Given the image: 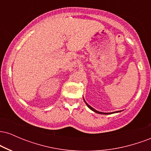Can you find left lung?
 Returning a JSON list of instances; mask_svg holds the SVG:
<instances>
[{
  "label": "left lung",
  "mask_w": 151,
  "mask_h": 151,
  "mask_svg": "<svg viewBox=\"0 0 151 151\" xmlns=\"http://www.w3.org/2000/svg\"><path fill=\"white\" fill-rule=\"evenodd\" d=\"M84 99V98H83ZM84 102H85L86 103V106H87L88 107H89V108L91 109V110H92L93 111H94V112H96V113H97V114H114V113H118V112H121L120 111H115V112H111V113H104V112H100V111H96V109H94L93 108H92V107L91 106H89V104H88L87 103H86V102L85 101V100H84Z\"/></svg>",
  "instance_id": "obj_1"
}]
</instances>
